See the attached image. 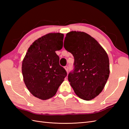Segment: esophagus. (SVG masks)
Here are the masks:
<instances>
[{"label": "esophagus", "mask_w": 129, "mask_h": 129, "mask_svg": "<svg viewBox=\"0 0 129 129\" xmlns=\"http://www.w3.org/2000/svg\"><path fill=\"white\" fill-rule=\"evenodd\" d=\"M64 68H65V69L66 70L67 72H68V70H69V69H68V66H65V67H64Z\"/></svg>", "instance_id": "obj_1"}]
</instances>
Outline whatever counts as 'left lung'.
<instances>
[{"mask_svg": "<svg viewBox=\"0 0 129 129\" xmlns=\"http://www.w3.org/2000/svg\"><path fill=\"white\" fill-rule=\"evenodd\" d=\"M64 48L74 57V68L68 75L76 95L90 100L103 91L110 74L108 54L94 38L81 31L67 34Z\"/></svg>", "mask_w": 129, "mask_h": 129, "instance_id": "obj_1", "label": "left lung"}]
</instances>
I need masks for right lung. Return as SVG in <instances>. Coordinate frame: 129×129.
Instances as JSON below:
<instances>
[{"mask_svg":"<svg viewBox=\"0 0 129 129\" xmlns=\"http://www.w3.org/2000/svg\"><path fill=\"white\" fill-rule=\"evenodd\" d=\"M63 39L64 34L59 33L44 35L30 45L23 60L24 83L31 94L40 99L53 97L67 75L55 53L62 49Z\"/></svg>","mask_w":129,"mask_h":129,"instance_id":"right-lung-1","label":"right lung"}]
</instances>
